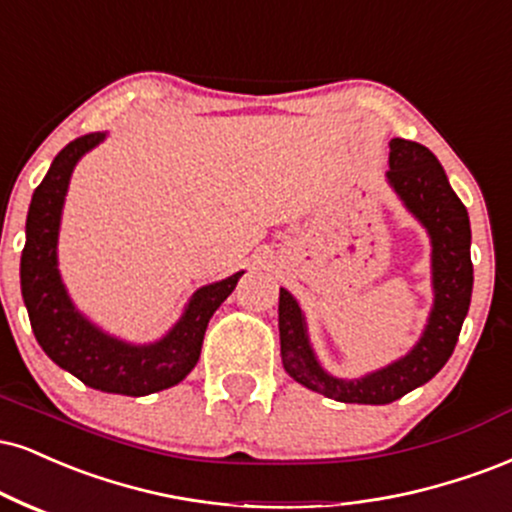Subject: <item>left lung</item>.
<instances>
[{"mask_svg":"<svg viewBox=\"0 0 512 512\" xmlns=\"http://www.w3.org/2000/svg\"><path fill=\"white\" fill-rule=\"evenodd\" d=\"M389 183L405 207L432 236L434 310L424 336L410 355L355 381L334 379L317 365L305 334V319L288 291L279 293L281 360L298 384L341 403L386 405L427 384L446 365L458 343L472 298L470 217L453 193L446 171L432 152L412 140L393 138Z\"/></svg>","mask_w":512,"mask_h":512,"instance_id":"8db88e82","label":"left lung"}]
</instances>
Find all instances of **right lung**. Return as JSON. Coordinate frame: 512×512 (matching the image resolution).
<instances>
[{
  "mask_svg": "<svg viewBox=\"0 0 512 512\" xmlns=\"http://www.w3.org/2000/svg\"><path fill=\"white\" fill-rule=\"evenodd\" d=\"M104 133L71 140L54 157L47 176L35 188L21 255V291L30 326L42 350L85 386L121 396H147L169 389L197 365L209 317L229 298L243 272L200 288L169 336L152 346H128L102 334L71 305L57 269V236L64 195L73 166Z\"/></svg>",
  "mask_w": 512,
  "mask_h": 512,
  "instance_id": "obj_1",
  "label": "right lung"
}]
</instances>
